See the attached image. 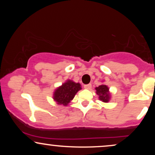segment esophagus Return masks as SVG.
<instances>
[{
  "instance_id": "34e87169",
  "label": "esophagus",
  "mask_w": 155,
  "mask_h": 155,
  "mask_svg": "<svg viewBox=\"0 0 155 155\" xmlns=\"http://www.w3.org/2000/svg\"><path fill=\"white\" fill-rule=\"evenodd\" d=\"M84 87L85 89H87V90H90V89L92 87V84H85L84 86Z\"/></svg>"
}]
</instances>
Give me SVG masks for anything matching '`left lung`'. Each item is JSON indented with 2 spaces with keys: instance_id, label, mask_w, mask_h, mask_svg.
Instances as JSON below:
<instances>
[{
  "instance_id": "8db88e82",
  "label": "left lung",
  "mask_w": 155,
  "mask_h": 155,
  "mask_svg": "<svg viewBox=\"0 0 155 155\" xmlns=\"http://www.w3.org/2000/svg\"><path fill=\"white\" fill-rule=\"evenodd\" d=\"M96 93L99 96L100 101L104 103H107L110 100V93L109 89L106 85L102 84L95 88Z\"/></svg>"
}]
</instances>
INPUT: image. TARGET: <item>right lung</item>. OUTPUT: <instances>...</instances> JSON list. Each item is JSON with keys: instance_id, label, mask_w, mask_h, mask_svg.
Listing matches in <instances>:
<instances>
[{"instance_id": "1", "label": "right lung", "mask_w": 155, "mask_h": 155, "mask_svg": "<svg viewBox=\"0 0 155 155\" xmlns=\"http://www.w3.org/2000/svg\"><path fill=\"white\" fill-rule=\"evenodd\" d=\"M81 89V87L79 83H76L71 80H67L55 90L53 94V99L58 104L67 106Z\"/></svg>"}]
</instances>
